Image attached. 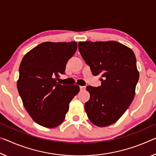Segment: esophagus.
Returning <instances> with one entry per match:
<instances>
[{"instance_id": "esophagus-1", "label": "esophagus", "mask_w": 156, "mask_h": 156, "mask_svg": "<svg viewBox=\"0 0 156 156\" xmlns=\"http://www.w3.org/2000/svg\"><path fill=\"white\" fill-rule=\"evenodd\" d=\"M80 90H85L86 89V86H80Z\"/></svg>"}]
</instances>
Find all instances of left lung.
<instances>
[{
	"label": "left lung",
	"mask_w": 156,
	"mask_h": 156,
	"mask_svg": "<svg viewBox=\"0 0 156 156\" xmlns=\"http://www.w3.org/2000/svg\"><path fill=\"white\" fill-rule=\"evenodd\" d=\"M78 49L101 85L87 86L90 98L85 110L90 122L98 127L118 121L134 98L139 80L136 58L126 46L115 41H80Z\"/></svg>",
	"instance_id": "1"
}]
</instances>
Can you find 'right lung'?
<instances>
[{"mask_svg":"<svg viewBox=\"0 0 156 156\" xmlns=\"http://www.w3.org/2000/svg\"><path fill=\"white\" fill-rule=\"evenodd\" d=\"M77 50V43L44 42L24 55L19 66L17 89L24 108L34 122L55 128L65 119L69 103L80 90L58 80Z\"/></svg>","mask_w":156,"mask_h":156,"instance_id":"add662e5","label":"right lung"}]
</instances>
